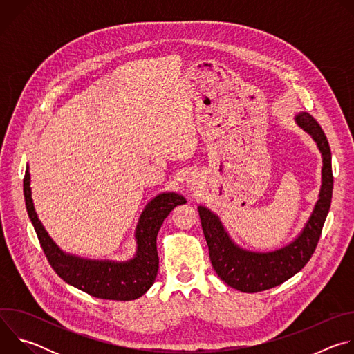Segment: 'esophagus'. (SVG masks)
Wrapping results in <instances>:
<instances>
[{
	"mask_svg": "<svg viewBox=\"0 0 354 354\" xmlns=\"http://www.w3.org/2000/svg\"><path fill=\"white\" fill-rule=\"evenodd\" d=\"M186 185L190 190H194L198 187V176L196 174H190L186 179Z\"/></svg>",
	"mask_w": 354,
	"mask_h": 354,
	"instance_id": "obj_1",
	"label": "esophagus"
}]
</instances>
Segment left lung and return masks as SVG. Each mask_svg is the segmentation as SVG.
I'll list each match as a JSON object with an SVG mask.
<instances>
[{"mask_svg": "<svg viewBox=\"0 0 354 354\" xmlns=\"http://www.w3.org/2000/svg\"><path fill=\"white\" fill-rule=\"evenodd\" d=\"M297 126L315 141L322 156V185L318 201L304 228L283 248L270 252H254L236 245L223 225L220 217L205 206L198 216L207 241L212 265L218 277L242 292H258L276 287L297 274L311 259L329 213L333 176L332 154L326 136L318 122L307 112L294 118Z\"/></svg>", "mask_w": 354, "mask_h": 354, "instance_id": "1", "label": "left lung"}]
</instances>
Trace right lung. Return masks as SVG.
<instances>
[{"label":"right lung","mask_w":354,"mask_h":354,"mask_svg":"<svg viewBox=\"0 0 354 354\" xmlns=\"http://www.w3.org/2000/svg\"><path fill=\"white\" fill-rule=\"evenodd\" d=\"M24 194L28 216L35 227L44 255L55 272L73 287L104 299L130 301L145 294L154 284L160 259L157 235L168 214L186 198L175 192H164L151 198L142 210L136 227V255L124 262L84 259L66 254L50 238L40 223L32 200L29 165L24 178Z\"/></svg>","instance_id":"add662e5"}]
</instances>
